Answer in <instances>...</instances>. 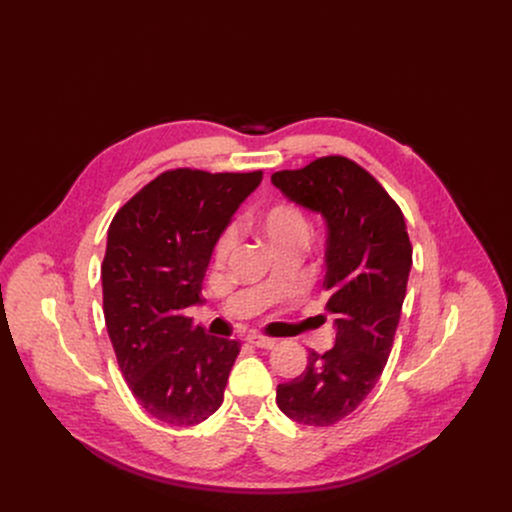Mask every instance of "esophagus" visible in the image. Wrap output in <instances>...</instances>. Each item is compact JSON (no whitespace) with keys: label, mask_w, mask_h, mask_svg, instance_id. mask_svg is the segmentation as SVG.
<instances>
[{"label":"esophagus","mask_w":512,"mask_h":512,"mask_svg":"<svg viewBox=\"0 0 512 512\" xmlns=\"http://www.w3.org/2000/svg\"><path fill=\"white\" fill-rule=\"evenodd\" d=\"M247 342H251L253 346H257V348H273L275 346V338H269V336H263V334H257V332H251V334H247V338H245Z\"/></svg>","instance_id":"34e87169"}]
</instances>
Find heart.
<instances>
[{
    "label": "heart",
    "instance_id": "heart-1",
    "mask_svg": "<svg viewBox=\"0 0 512 512\" xmlns=\"http://www.w3.org/2000/svg\"><path fill=\"white\" fill-rule=\"evenodd\" d=\"M261 231L265 235V239L269 241V245H277L285 239L291 237H300V235H308V221L306 216L287 202H279L273 204L261 218ZM237 245V231L235 229H227L221 237H218L216 245H214V259L216 261H225L233 249Z\"/></svg>",
    "mask_w": 512,
    "mask_h": 512
}]
</instances>
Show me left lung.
<instances>
[{"instance_id":"left-lung-1","label":"left lung","mask_w":512,"mask_h":512,"mask_svg":"<svg viewBox=\"0 0 512 512\" xmlns=\"http://www.w3.org/2000/svg\"><path fill=\"white\" fill-rule=\"evenodd\" d=\"M271 184L326 223L330 350H310L306 371L277 385V407L302 425L326 427L352 413L377 385L391 354L411 271L405 218L385 188L342 156L281 170ZM326 320V318H324Z\"/></svg>"}]
</instances>
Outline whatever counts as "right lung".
I'll return each mask as SVG.
<instances>
[{"instance_id": "add662e5", "label": "right lung", "mask_w": 512, "mask_h": 512, "mask_svg": "<svg viewBox=\"0 0 512 512\" xmlns=\"http://www.w3.org/2000/svg\"><path fill=\"white\" fill-rule=\"evenodd\" d=\"M263 172L178 168L115 214L101 267L107 332L137 403L170 425H196L223 405L237 340L208 336L184 310L200 304L214 245Z\"/></svg>"}]
</instances>
